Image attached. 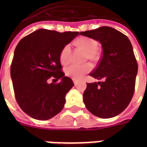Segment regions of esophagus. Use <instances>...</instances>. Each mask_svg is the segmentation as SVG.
Wrapping results in <instances>:
<instances>
[{
    "instance_id": "1",
    "label": "esophagus",
    "mask_w": 147,
    "mask_h": 147,
    "mask_svg": "<svg viewBox=\"0 0 147 147\" xmlns=\"http://www.w3.org/2000/svg\"><path fill=\"white\" fill-rule=\"evenodd\" d=\"M72 80H73V82H74V84H75V85H76V84H77V80H76V79H72Z\"/></svg>"
}]
</instances>
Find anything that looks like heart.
Instances as JSON below:
<instances>
[{"label": "heart", "instance_id": "b5f03b06", "mask_svg": "<svg viewBox=\"0 0 147 147\" xmlns=\"http://www.w3.org/2000/svg\"><path fill=\"white\" fill-rule=\"evenodd\" d=\"M74 45L81 50L85 53V60H90L92 62H97L99 59V53L98 50V42L92 38L80 36L74 41ZM71 49L69 45L65 46L60 52V62L63 65H67L71 61ZM92 67L90 63H85L82 65H72L65 69V75L74 79H79L83 76L91 71Z\"/></svg>", "mask_w": 147, "mask_h": 147}]
</instances>
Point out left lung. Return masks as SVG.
<instances>
[{"label":"left lung","mask_w":147,"mask_h":147,"mask_svg":"<svg viewBox=\"0 0 147 147\" xmlns=\"http://www.w3.org/2000/svg\"><path fill=\"white\" fill-rule=\"evenodd\" d=\"M100 42L102 56L90 76L102 82L87 83L83 94L85 107L100 118L113 117L130 104L135 89L138 65L127 36L109 26L81 32Z\"/></svg>","instance_id":"obj_1"}]
</instances>
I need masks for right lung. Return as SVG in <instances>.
<instances>
[{
  "label": "right lung",
  "instance_id": "obj_1",
  "mask_svg": "<svg viewBox=\"0 0 147 147\" xmlns=\"http://www.w3.org/2000/svg\"><path fill=\"white\" fill-rule=\"evenodd\" d=\"M78 33L40 29L26 36L17 44L10 76L17 104L31 117L49 120L64 107L65 94L74 83L62 71L60 52ZM51 78L60 81L49 84Z\"/></svg>",
  "mask_w": 147,
  "mask_h": 147
}]
</instances>
